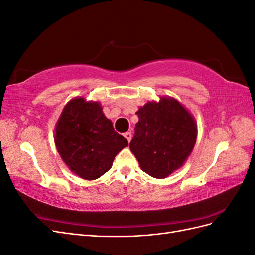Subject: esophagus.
I'll return each mask as SVG.
<instances>
[{
	"label": "esophagus",
	"instance_id": "1",
	"mask_svg": "<svg viewBox=\"0 0 255 255\" xmlns=\"http://www.w3.org/2000/svg\"><path fill=\"white\" fill-rule=\"evenodd\" d=\"M123 136L126 137V139H127L128 142L130 141V139H132V133H129V132L125 133V134H123Z\"/></svg>",
	"mask_w": 255,
	"mask_h": 255
}]
</instances>
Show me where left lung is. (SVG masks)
<instances>
[{"mask_svg": "<svg viewBox=\"0 0 255 255\" xmlns=\"http://www.w3.org/2000/svg\"><path fill=\"white\" fill-rule=\"evenodd\" d=\"M129 149L141 170L165 179L181 168L194 149L197 123L174 98H160L141 106Z\"/></svg>", "mask_w": 255, "mask_h": 255, "instance_id": "8db88e82", "label": "left lung"}]
</instances>
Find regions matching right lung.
Segmentation results:
<instances>
[{
  "label": "right lung",
  "mask_w": 255,
  "mask_h": 255,
  "mask_svg": "<svg viewBox=\"0 0 255 255\" xmlns=\"http://www.w3.org/2000/svg\"><path fill=\"white\" fill-rule=\"evenodd\" d=\"M56 149L70 170L84 180H96L112 168L115 156L128 146L115 132L98 102L74 98L64 107L55 128Z\"/></svg>",
  "instance_id": "add662e5"
}]
</instances>
